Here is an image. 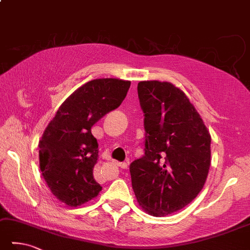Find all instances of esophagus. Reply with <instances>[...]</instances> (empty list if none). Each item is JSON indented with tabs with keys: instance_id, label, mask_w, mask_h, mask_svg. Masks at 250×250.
<instances>
[{
	"instance_id": "esophagus-1",
	"label": "esophagus",
	"mask_w": 250,
	"mask_h": 250,
	"mask_svg": "<svg viewBox=\"0 0 250 250\" xmlns=\"http://www.w3.org/2000/svg\"><path fill=\"white\" fill-rule=\"evenodd\" d=\"M119 167H122V168L126 169V168H128V164L125 163V162H121V163H119Z\"/></svg>"
}]
</instances>
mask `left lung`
I'll list each match as a JSON object with an SVG mask.
<instances>
[{
  "mask_svg": "<svg viewBox=\"0 0 250 250\" xmlns=\"http://www.w3.org/2000/svg\"><path fill=\"white\" fill-rule=\"evenodd\" d=\"M145 113V155L130 164L139 206L154 216L183 209L201 191L211 162V136L180 88L167 82L138 83Z\"/></svg>",
  "mask_w": 250,
  "mask_h": 250,
  "instance_id": "8db88e82",
  "label": "left lung"
}]
</instances>
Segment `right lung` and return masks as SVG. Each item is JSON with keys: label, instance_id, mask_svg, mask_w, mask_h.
I'll return each instance as SVG.
<instances>
[{"label": "right lung", "instance_id": "obj_1", "mask_svg": "<svg viewBox=\"0 0 250 250\" xmlns=\"http://www.w3.org/2000/svg\"><path fill=\"white\" fill-rule=\"evenodd\" d=\"M130 82L93 79L74 91L46 126L39 141L40 169L56 198L69 207L98 196L102 187L93 177L98 141L91 127L121 105Z\"/></svg>", "mask_w": 250, "mask_h": 250}]
</instances>
